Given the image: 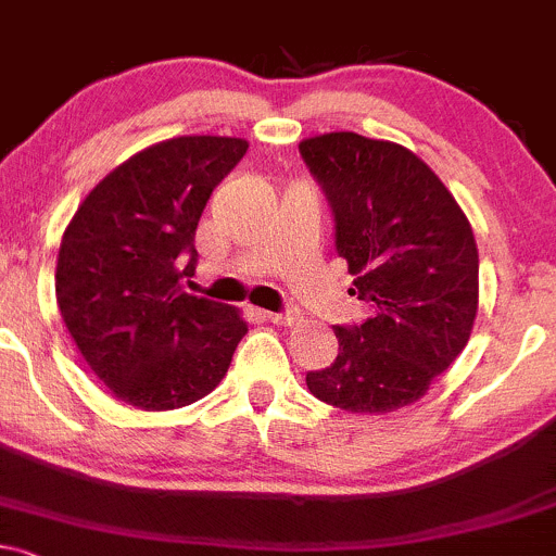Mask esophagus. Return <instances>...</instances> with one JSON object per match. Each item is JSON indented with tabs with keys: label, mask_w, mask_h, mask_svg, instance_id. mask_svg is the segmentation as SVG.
<instances>
[{
	"label": "esophagus",
	"mask_w": 556,
	"mask_h": 556,
	"mask_svg": "<svg viewBox=\"0 0 556 556\" xmlns=\"http://www.w3.org/2000/svg\"><path fill=\"white\" fill-rule=\"evenodd\" d=\"M265 318L270 320V324L286 326V324H294L296 313H294V309H286V313H265Z\"/></svg>",
	"instance_id": "esophagus-1"
}]
</instances>
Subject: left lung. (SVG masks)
Returning a JSON list of instances; mask_svg holds the SVG:
<instances>
[{"mask_svg": "<svg viewBox=\"0 0 556 556\" xmlns=\"http://www.w3.org/2000/svg\"><path fill=\"white\" fill-rule=\"evenodd\" d=\"M337 219V252L371 307L333 328L339 355L307 390L350 414H390L427 395L467 348L480 302L471 225L443 180L408 148L355 132L300 142Z\"/></svg>", "mask_w": 556, "mask_h": 556, "instance_id": "obj_1", "label": "left lung"}]
</instances>
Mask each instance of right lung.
Segmentation results:
<instances>
[{"mask_svg":"<svg viewBox=\"0 0 556 556\" xmlns=\"http://www.w3.org/2000/svg\"><path fill=\"white\" fill-rule=\"evenodd\" d=\"M241 137L182 135L129 156L81 201L58 252L63 324L122 403L172 410L228 374L249 331L241 309L185 294L212 190L243 159Z\"/></svg>","mask_w":556,"mask_h":556,"instance_id":"1","label":"right lung"}]
</instances>
